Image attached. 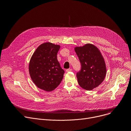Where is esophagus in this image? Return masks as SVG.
Listing matches in <instances>:
<instances>
[{
	"mask_svg": "<svg viewBox=\"0 0 131 131\" xmlns=\"http://www.w3.org/2000/svg\"><path fill=\"white\" fill-rule=\"evenodd\" d=\"M72 71V69H71V68L67 69L66 70V72H69V71Z\"/></svg>",
	"mask_w": 131,
	"mask_h": 131,
	"instance_id": "obj_1",
	"label": "esophagus"
}]
</instances>
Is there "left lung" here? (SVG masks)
<instances>
[{"instance_id":"1","label":"left lung","mask_w":131,"mask_h":131,"mask_svg":"<svg viewBox=\"0 0 131 131\" xmlns=\"http://www.w3.org/2000/svg\"><path fill=\"white\" fill-rule=\"evenodd\" d=\"M74 50L81 63V69L76 75L78 83L83 89L92 90L105 79L106 68L104 59L98 48L91 44L76 47Z\"/></svg>"}]
</instances>
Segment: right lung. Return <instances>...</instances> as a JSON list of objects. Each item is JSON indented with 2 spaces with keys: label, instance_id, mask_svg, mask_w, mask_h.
Returning a JSON list of instances; mask_svg holds the SVG:
<instances>
[{
  "label": "right lung",
  "instance_id": "1",
  "mask_svg": "<svg viewBox=\"0 0 131 131\" xmlns=\"http://www.w3.org/2000/svg\"><path fill=\"white\" fill-rule=\"evenodd\" d=\"M60 46L46 42L37 48L31 58L29 71L36 86L46 91L54 90L61 83L65 72L57 59Z\"/></svg>",
  "mask_w": 131,
  "mask_h": 131
}]
</instances>
